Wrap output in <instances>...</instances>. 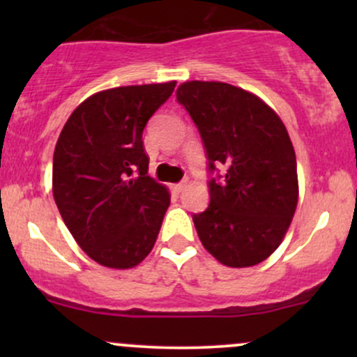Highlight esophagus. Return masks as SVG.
<instances>
[{
  "mask_svg": "<svg viewBox=\"0 0 357 357\" xmlns=\"http://www.w3.org/2000/svg\"><path fill=\"white\" fill-rule=\"evenodd\" d=\"M184 188H186V179H184V181H181V183H178V184H173V190L176 192H181Z\"/></svg>",
  "mask_w": 357,
  "mask_h": 357,
  "instance_id": "1",
  "label": "esophagus"
}]
</instances>
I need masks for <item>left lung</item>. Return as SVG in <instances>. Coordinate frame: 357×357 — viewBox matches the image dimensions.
Masks as SVG:
<instances>
[{
	"mask_svg": "<svg viewBox=\"0 0 357 357\" xmlns=\"http://www.w3.org/2000/svg\"><path fill=\"white\" fill-rule=\"evenodd\" d=\"M176 99L198 127L210 204L192 215L203 247L227 267H253L284 240L297 208V161L284 122L257 96L223 82H184Z\"/></svg>",
	"mask_w": 357,
	"mask_h": 357,
	"instance_id": "1",
	"label": "left lung"
}]
</instances>
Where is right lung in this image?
<instances>
[{"label":"right lung","mask_w":357,"mask_h":357,"mask_svg":"<svg viewBox=\"0 0 357 357\" xmlns=\"http://www.w3.org/2000/svg\"><path fill=\"white\" fill-rule=\"evenodd\" d=\"M176 82L93 93L72 112L53 153V198L80 248L109 268L153 250L169 192L147 176L142 130Z\"/></svg>","instance_id":"add662e5"}]
</instances>
